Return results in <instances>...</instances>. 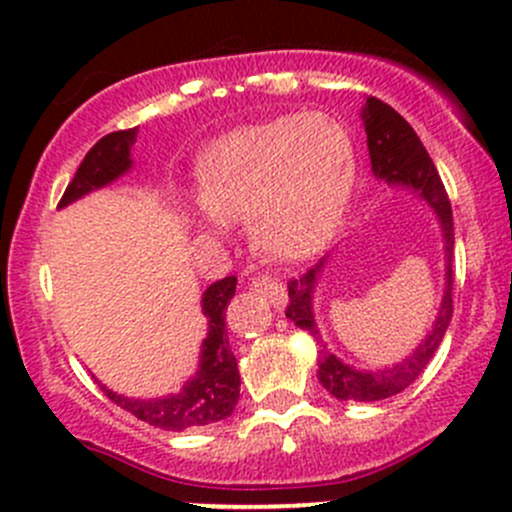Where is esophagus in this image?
I'll list each match as a JSON object with an SVG mask.
<instances>
[{
	"mask_svg": "<svg viewBox=\"0 0 512 512\" xmlns=\"http://www.w3.org/2000/svg\"><path fill=\"white\" fill-rule=\"evenodd\" d=\"M252 287H255V292H260L262 297L270 299L275 307H285L287 304V289L280 285V282H275L272 277H255L252 280Z\"/></svg>",
	"mask_w": 512,
	"mask_h": 512,
	"instance_id": "1",
	"label": "esophagus"
}]
</instances>
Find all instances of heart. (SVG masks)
<instances>
[{"mask_svg": "<svg viewBox=\"0 0 512 512\" xmlns=\"http://www.w3.org/2000/svg\"><path fill=\"white\" fill-rule=\"evenodd\" d=\"M356 183L349 128L322 111L242 126L210 143L195 163L200 230L218 235L245 215L252 247L302 262L337 235Z\"/></svg>", "mask_w": 512, "mask_h": 512, "instance_id": "heart-1", "label": "heart"}]
</instances>
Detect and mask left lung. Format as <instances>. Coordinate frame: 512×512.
I'll return each mask as SVG.
<instances>
[{
    "label": "left lung",
    "instance_id": "obj_1",
    "mask_svg": "<svg viewBox=\"0 0 512 512\" xmlns=\"http://www.w3.org/2000/svg\"><path fill=\"white\" fill-rule=\"evenodd\" d=\"M361 121H364L366 131V146H369L371 170L379 180H384L391 188H404L418 195L428 208L436 215L438 225L443 232V250H446V287H443L441 309L436 314L431 332L426 334L421 344L406 356L399 364L389 366V369L366 371L356 369L352 364H344L337 354L327 349V344L319 337L317 319H314V289H317L319 277H322L324 265L329 257H322L307 275L299 280L289 282V307L287 319H292L299 329L312 334L319 349V371L317 379L334 399L342 401H381L396 396L404 391L406 386L414 384L416 376L426 369L431 356L441 347L443 334H446L448 324L453 317V213L451 203H448L446 188L441 183L436 165L431 156L423 148L421 138L416 136L414 128L406 123L401 113H396L389 103L379 101V98H366L364 108H361Z\"/></svg>",
    "mask_w": 512,
    "mask_h": 512
}]
</instances>
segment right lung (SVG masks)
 I'll return each mask as SVG.
<instances>
[{"label":"right lung","mask_w":512,"mask_h":512,"mask_svg":"<svg viewBox=\"0 0 512 512\" xmlns=\"http://www.w3.org/2000/svg\"><path fill=\"white\" fill-rule=\"evenodd\" d=\"M136 136L138 128L103 136L81 160L59 208H66L84 195L106 188L113 180L126 175L133 168L131 148L136 143ZM235 287L237 277H225L203 292L200 307L208 317V334H205L203 347H200L198 371L185 381L178 394L158 396V399H128V396L116 394V391L103 386L108 399L121 409L131 411L141 421L163 428V431L208 426V423L223 421L230 416L237 406V399H240V371H237V359L232 354L230 342H227L225 329V309L230 299L235 297Z\"/></svg>","instance_id":"right-lung-1"}]
</instances>
